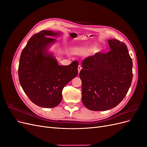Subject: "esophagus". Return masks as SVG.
Instances as JSON below:
<instances>
[{"mask_svg": "<svg viewBox=\"0 0 147 147\" xmlns=\"http://www.w3.org/2000/svg\"><path fill=\"white\" fill-rule=\"evenodd\" d=\"M82 66H81L80 65H79L78 67V74L80 73V70H82Z\"/></svg>", "mask_w": 147, "mask_h": 147, "instance_id": "1", "label": "esophagus"}]
</instances>
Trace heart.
Masks as SVG:
<instances>
[{
  "label": "heart",
  "instance_id": "obj_1",
  "mask_svg": "<svg viewBox=\"0 0 147 147\" xmlns=\"http://www.w3.org/2000/svg\"><path fill=\"white\" fill-rule=\"evenodd\" d=\"M94 48V46H88V47H85L84 48H83V50H82V52L90 51L92 50ZM95 51H97V49H96Z\"/></svg>",
  "mask_w": 147,
  "mask_h": 147
}]
</instances>
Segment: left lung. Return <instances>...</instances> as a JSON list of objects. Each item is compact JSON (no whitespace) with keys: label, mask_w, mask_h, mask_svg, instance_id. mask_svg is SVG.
Instances as JSON below:
<instances>
[{"label":"left lung","mask_w":147,"mask_h":147,"mask_svg":"<svg viewBox=\"0 0 147 147\" xmlns=\"http://www.w3.org/2000/svg\"><path fill=\"white\" fill-rule=\"evenodd\" d=\"M110 51L96 53L82 61L80 72L82 102L88 109L105 111L118 105L132 80V61L125 43L108 40Z\"/></svg>","instance_id":"1"}]
</instances>
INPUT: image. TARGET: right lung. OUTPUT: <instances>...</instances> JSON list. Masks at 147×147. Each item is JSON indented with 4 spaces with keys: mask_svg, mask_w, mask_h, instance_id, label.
I'll return each mask as SVG.
<instances>
[{
    "mask_svg": "<svg viewBox=\"0 0 147 147\" xmlns=\"http://www.w3.org/2000/svg\"><path fill=\"white\" fill-rule=\"evenodd\" d=\"M60 32L43 30L32 35L22 51L18 67L21 86L34 104L45 108L58 105L62 91L78 75V61L59 65L55 57L47 53V48Z\"/></svg>",
    "mask_w": 147,
    "mask_h": 147,
    "instance_id": "right-lung-1",
    "label": "right lung"
}]
</instances>
